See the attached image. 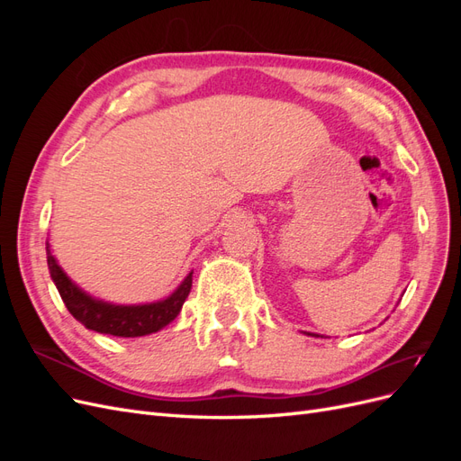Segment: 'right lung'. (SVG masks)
I'll list each match as a JSON object with an SVG mask.
<instances>
[{"label":"right lung","instance_id":"1","mask_svg":"<svg viewBox=\"0 0 461 461\" xmlns=\"http://www.w3.org/2000/svg\"><path fill=\"white\" fill-rule=\"evenodd\" d=\"M46 252L51 281L58 286L67 310L71 312V315L77 321H80L86 329L102 334L134 339L158 332L165 325H169L180 313V308H183V303L188 298L192 288V273H188V276L180 283V286L169 298L142 305H115L109 302L95 300L90 294H86L85 290L78 288L71 278L65 275L58 261H55L48 242Z\"/></svg>","mask_w":461,"mask_h":461}]
</instances>
